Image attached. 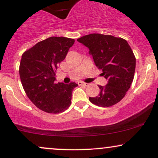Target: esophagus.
Here are the masks:
<instances>
[{
	"label": "esophagus",
	"instance_id": "34e87169",
	"mask_svg": "<svg viewBox=\"0 0 158 158\" xmlns=\"http://www.w3.org/2000/svg\"><path fill=\"white\" fill-rule=\"evenodd\" d=\"M78 85H83V86H88V83H85V82H84V81H79V82H78Z\"/></svg>",
	"mask_w": 158,
	"mask_h": 158
}]
</instances>
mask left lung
Wrapping results in <instances>:
<instances>
[{"mask_svg":"<svg viewBox=\"0 0 158 158\" xmlns=\"http://www.w3.org/2000/svg\"><path fill=\"white\" fill-rule=\"evenodd\" d=\"M89 49L94 63L102 69L108 79L106 86L99 85V95L89 97L90 102L99 107H110L126 96L135 76L136 58L126 40L110 35L89 34L77 39Z\"/></svg>","mask_w":158,"mask_h":158,"instance_id":"left-lung-1","label":"left lung"}]
</instances>
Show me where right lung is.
<instances>
[{
    "label": "right lung",
    "mask_w": 158,
    "mask_h": 158,
    "mask_svg": "<svg viewBox=\"0 0 158 158\" xmlns=\"http://www.w3.org/2000/svg\"><path fill=\"white\" fill-rule=\"evenodd\" d=\"M75 40L50 37L22 54L19 74L25 93L38 108L50 114L64 111L71 104L75 82L55 83L56 70Z\"/></svg>",
    "instance_id": "right-lung-1"
}]
</instances>
